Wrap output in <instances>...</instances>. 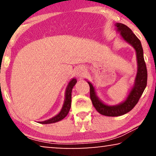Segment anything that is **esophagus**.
I'll return each mask as SVG.
<instances>
[{
    "label": "esophagus",
    "instance_id": "obj_1",
    "mask_svg": "<svg viewBox=\"0 0 156 156\" xmlns=\"http://www.w3.org/2000/svg\"><path fill=\"white\" fill-rule=\"evenodd\" d=\"M85 72H86V69L83 67H79L76 68V73L78 76H82L85 74Z\"/></svg>",
    "mask_w": 156,
    "mask_h": 156
}]
</instances>
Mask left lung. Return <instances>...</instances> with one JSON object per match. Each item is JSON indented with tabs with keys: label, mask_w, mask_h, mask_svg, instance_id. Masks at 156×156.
Returning <instances> with one entry per match:
<instances>
[{
	"label": "left lung",
	"mask_w": 156,
	"mask_h": 156,
	"mask_svg": "<svg viewBox=\"0 0 156 156\" xmlns=\"http://www.w3.org/2000/svg\"><path fill=\"white\" fill-rule=\"evenodd\" d=\"M114 25L116 31L120 33L121 37L135 50L138 67L133 86L124 101L116 105H108L104 103L97 96L94 85L87 81L90 87V98L94 106L99 114L107 116H119L129 112L138 103L147 85V69L140 41L126 25L116 23Z\"/></svg>",
	"instance_id": "1"
}]
</instances>
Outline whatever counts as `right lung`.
I'll use <instances>...</instances> for the list:
<instances>
[{"label":"right lung","mask_w":156,"mask_h":156,"mask_svg":"<svg viewBox=\"0 0 156 156\" xmlns=\"http://www.w3.org/2000/svg\"><path fill=\"white\" fill-rule=\"evenodd\" d=\"M76 83V78H72L69 82L68 83L67 88L65 90V101H64V104L62 109L58 114L56 116H53L52 118L44 121H40V123L42 124H48V123H56L57 121H59L65 118V117L68 114L69 112L70 108H71V103H72V90L74 85Z\"/></svg>","instance_id":"1"}]
</instances>
